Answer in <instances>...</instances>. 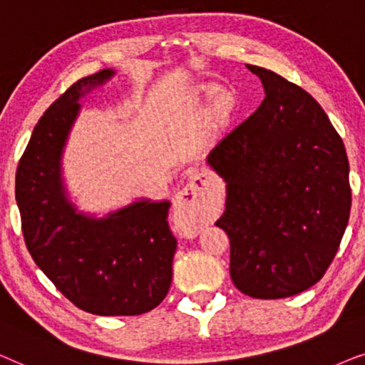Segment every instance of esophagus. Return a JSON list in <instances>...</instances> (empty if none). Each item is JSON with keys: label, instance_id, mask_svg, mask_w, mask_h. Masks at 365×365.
Listing matches in <instances>:
<instances>
[{"label": "esophagus", "instance_id": "34e87169", "mask_svg": "<svg viewBox=\"0 0 365 365\" xmlns=\"http://www.w3.org/2000/svg\"><path fill=\"white\" fill-rule=\"evenodd\" d=\"M202 185H205V175L193 173L190 185L183 188L182 192H178V195L175 197V203H173L175 213H178V215L182 217L195 218L197 198H198V192L202 190Z\"/></svg>", "mask_w": 365, "mask_h": 365}]
</instances>
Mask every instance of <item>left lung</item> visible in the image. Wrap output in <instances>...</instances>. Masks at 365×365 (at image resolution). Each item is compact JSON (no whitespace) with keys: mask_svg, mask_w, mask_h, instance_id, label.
I'll list each match as a JSON object with an SVG mask.
<instances>
[{"mask_svg":"<svg viewBox=\"0 0 365 365\" xmlns=\"http://www.w3.org/2000/svg\"><path fill=\"white\" fill-rule=\"evenodd\" d=\"M247 68L265 98L207 157L227 183L215 225L230 239L235 287L254 299H284L317 284L337 254L352 202L349 160L307 91Z\"/></svg>","mask_w":365,"mask_h":365,"instance_id":"8db88e82","label":"left lung"}]
</instances>
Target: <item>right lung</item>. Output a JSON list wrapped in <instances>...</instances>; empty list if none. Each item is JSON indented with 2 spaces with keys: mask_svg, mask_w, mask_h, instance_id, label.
<instances>
[{
  "mask_svg": "<svg viewBox=\"0 0 365 365\" xmlns=\"http://www.w3.org/2000/svg\"><path fill=\"white\" fill-rule=\"evenodd\" d=\"M113 75L106 68L81 78L45 111L18 163L16 203L28 252L70 302L95 315H140L172 284L170 202L138 200L95 218L76 212L61 180L78 100Z\"/></svg>",
  "mask_w": 365,
  "mask_h": 365,
  "instance_id": "add662e5",
  "label": "right lung"
}]
</instances>
